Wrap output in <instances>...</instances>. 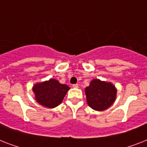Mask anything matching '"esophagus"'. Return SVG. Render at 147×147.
Returning a JSON list of instances; mask_svg holds the SVG:
<instances>
[{"label":"esophagus","mask_w":147,"mask_h":147,"mask_svg":"<svg viewBox=\"0 0 147 147\" xmlns=\"http://www.w3.org/2000/svg\"><path fill=\"white\" fill-rule=\"evenodd\" d=\"M72 87H74V88H78V84H73L72 85Z\"/></svg>","instance_id":"esophagus-1"}]
</instances>
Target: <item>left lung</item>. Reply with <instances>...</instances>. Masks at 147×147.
<instances>
[{
  "label": "left lung",
  "mask_w": 147,
  "mask_h": 147,
  "mask_svg": "<svg viewBox=\"0 0 147 147\" xmlns=\"http://www.w3.org/2000/svg\"><path fill=\"white\" fill-rule=\"evenodd\" d=\"M88 105L96 111H105L112 105L116 99L117 89L110 82L93 79L85 88Z\"/></svg>",
  "instance_id": "1"
}]
</instances>
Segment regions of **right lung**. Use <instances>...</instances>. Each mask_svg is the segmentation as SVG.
Here are the masks:
<instances>
[{
  "label": "right lung",
  "mask_w": 147,
  "mask_h": 147,
  "mask_svg": "<svg viewBox=\"0 0 147 147\" xmlns=\"http://www.w3.org/2000/svg\"><path fill=\"white\" fill-rule=\"evenodd\" d=\"M69 89L66 84H60L55 79H50L36 84L33 91L39 104L45 108H53L62 102Z\"/></svg>",
  "instance_id": "right-lung-1"
}]
</instances>
